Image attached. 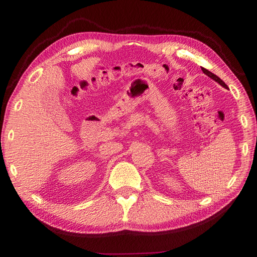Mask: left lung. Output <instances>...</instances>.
Here are the masks:
<instances>
[{"mask_svg": "<svg viewBox=\"0 0 257 257\" xmlns=\"http://www.w3.org/2000/svg\"><path fill=\"white\" fill-rule=\"evenodd\" d=\"M201 70H202V72H204L205 74H207V75L209 76V77H211L212 80H214V81H216V82H218L220 85L223 86L224 88H228V85H226L225 83H224V82H223L221 79H220L219 76H217L216 74H213L212 72H210V71H208V70H207V69H205V68H201Z\"/></svg>", "mask_w": 257, "mask_h": 257, "instance_id": "obj_1", "label": "left lung"}]
</instances>
